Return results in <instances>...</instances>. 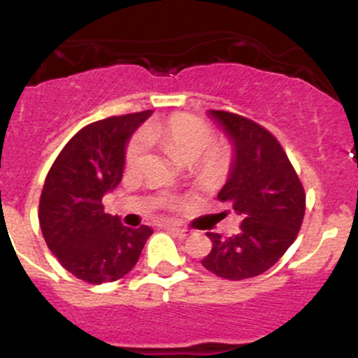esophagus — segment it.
<instances>
[{
  "label": "esophagus",
  "mask_w": 358,
  "mask_h": 358,
  "mask_svg": "<svg viewBox=\"0 0 358 358\" xmlns=\"http://www.w3.org/2000/svg\"><path fill=\"white\" fill-rule=\"evenodd\" d=\"M164 229H169L171 232H175L180 239H187V237L192 236V230H189V229H178V227H173V225H166Z\"/></svg>",
  "instance_id": "1"
}]
</instances>
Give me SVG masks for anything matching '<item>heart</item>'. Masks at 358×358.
I'll return each mask as SVG.
<instances>
[{
	"mask_svg": "<svg viewBox=\"0 0 358 358\" xmlns=\"http://www.w3.org/2000/svg\"><path fill=\"white\" fill-rule=\"evenodd\" d=\"M149 140L161 143L180 161L192 164L202 180L220 178L230 164V150L225 145H211L213 129L201 119L189 114H175L164 121L150 122L145 131L136 133L126 150V166L138 169L149 154ZM175 199L166 197L162 204L171 206Z\"/></svg>",
	"mask_w": 358,
	"mask_h": 358,
	"instance_id": "1",
	"label": "heart"
}]
</instances>
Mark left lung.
Instances as JSON below:
<instances>
[{
	"label": "left lung",
	"instance_id": "left-lung-1",
	"mask_svg": "<svg viewBox=\"0 0 358 358\" xmlns=\"http://www.w3.org/2000/svg\"><path fill=\"white\" fill-rule=\"evenodd\" d=\"M232 145V162L218 199L230 202L243 223L237 236L208 232L213 249L202 266L243 280L266 272L294 243L305 216V190L275 136L251 119L208 110Z\"/></svg>",
	"mask_w": 358,
	"mask_h": 358
}]
</instances>
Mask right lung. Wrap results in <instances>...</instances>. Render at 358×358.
Listing matches in <instances>:
<instances>
[{
	"mask_svg": "<svg viewBox=\"0 0 358 358\" xmlns=\"http://www.w3.org/2000/svg\"><path fill=\"white\" fill-rule=\"evenodd\" d=\"M152 110L107 117L76 133L50 168L39 227L64 268L90 284L121 279L136 265L152 229L124 227L102 199L121 183L126 145Z\"/></svg>",
	"mask_w": 358,
	"mask_h": 358,
	"instance_id": "add662e5",
	"label": "right lung"
}]
</instances>
